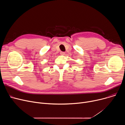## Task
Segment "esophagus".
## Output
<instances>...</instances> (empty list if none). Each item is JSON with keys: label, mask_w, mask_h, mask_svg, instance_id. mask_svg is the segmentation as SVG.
Wrapping results in <instances>:
<instances>
[{"label": "esophagus", "mask_w": 125, "mask_h": 125, "mask_svg": "<svg viewBox=\"0 0 125 125\" xmlns=\"http://www.w3.org/2000/svg\"><path fill=\"white\" fill-rule=\"evenodd\" d=\"M60 54H61V55H65V52H60Z\"/></svg>", "instance_id": "1"}]
</instances>
